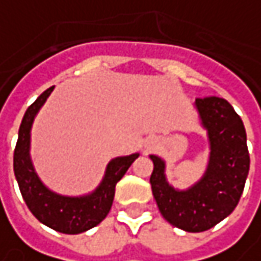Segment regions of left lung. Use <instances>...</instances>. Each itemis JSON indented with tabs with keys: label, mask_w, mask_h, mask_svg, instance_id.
I'll list each match as a JSON object with an SVG mask.
<instances>
[{
	"label": "left lung",
	"mask_w": 261,
	"mask_h": 261,
	"mask_svg": "<svg viewBox=\"0 0 261 261\" xmlns=\"http://www.w3.org/2000/svg\"><path fill=\"white\" fill-rule=\"evenodd\" d=\"M194 107L209 140V162L204 174L194 186L178 190L166 179L164 159L150 154V184L166 221L187 232H203L237 207L250 169V154L243 119L228 100L203 97L196 99Z\"/></svg>",
	"instance_id": "1"
}]
</instances>
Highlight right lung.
Segmentation results:
<instances>
[{"label":"right lung","mask_w":261,"mask_h":261,"mask_svg":"<svg viewBox=\"0 0 261 261\" xmlns=\"http://www.w3.org/2000/svg\"><path fill=\"white\" fill-rule=\"evenodd\" d=\"M54 90L46 89L26 111L18 128V139L14 149V175L29 210L43 225L63 233H82L92 229L107 218L111 210L115 186L127 172L139 153L118 156L107 166L105 175L95 191L79 196H61L46 187L35 171L30 158V131L35 117Z\"/></svg>","instance_id":"1"}]
</instances>
